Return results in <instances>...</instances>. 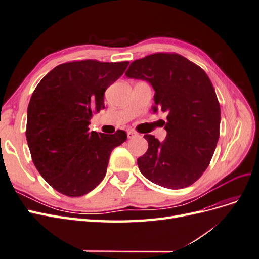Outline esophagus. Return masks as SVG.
<instances>
[{"mask_svg":"<svg viewBox=\"0 0 259 259\" xmlns=\"http://www.w3.org/2000/svg\"><path fill=\"white\" fill-rule=\"evenodd\" d=\"M137 136H138V133H136V132H134V131H128V132H127V137H128L130 139L134 138V137H137Z\"/></svg>","mask_w":259,"mask_h":259,"instance_id":"esophagus-1","label":"esophagus"}]
</instances>
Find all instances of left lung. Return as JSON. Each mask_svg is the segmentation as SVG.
<instances>
[{
  "label": "left lung",
  "instance_id": "1",
  "mask_svg": "<svg viewBox=\"0 0 259 259\" xmlns=\"http://www.w3.org/2000/svg\"><path fill=\"white\" fill-rule=\"evenodd\" d=\"M125 75L152 85L153 112L167 113L164 142L145 135L142 174L168 189L192 185L207 168L219 138L221 106L204 70L179 54L156 53L133 61Z\"/></svg>",
  "mask_w": 259,
  "mask_h": 259
}]
</instances>
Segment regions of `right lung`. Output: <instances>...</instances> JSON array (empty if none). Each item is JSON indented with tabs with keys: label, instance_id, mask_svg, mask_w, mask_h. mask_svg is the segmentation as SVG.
Segmentation results:
<instances>
[{
	"label": "right lung",
	"instance_id": "1",
	"mask_svg": "<svg viewBox=\"0 0 259 259\" xmlns=\"http://www.w3.org/2000/svg\"><path fill=\"white\" fill-rule=\"evenodd\" d=\"M130 62L81 60L55 67L37 84L27 112L26 137L38 173L55 190L81 197L104 179L113 149L127 138L90 132L94 112L105 109L106 90Z\"/></svg>",
	"mask_w": 259,
	"mask_h": 259
}]
</instances>
